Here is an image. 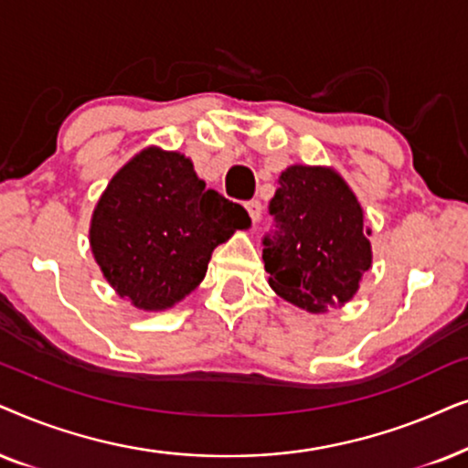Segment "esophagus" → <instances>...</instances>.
Returning a JSON list of instances; mask_svg holds the SVG:
<instances>
[{
    "mask_svg": "<svg viewBox=\"0 0 468 468\" xmlns=\"http://www.w3.org/2000/svg\"><path fill=\"white\" fill-rule=\"evenodd\" d=\"M246 209H248V216H250V220L254 224H257L261 220V216H263V205H261V201H248Z\"/></svg>",
    "mask_w": 468,
    "mask_h": 468,
    "instance_id": "esophagus-1",
    "label": "esophagus"
}]
</instances>
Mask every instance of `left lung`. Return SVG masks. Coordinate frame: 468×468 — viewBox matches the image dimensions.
<instances>
[{"label":"left lung","instance_id":"8db88e82","mask_svg":"<svg viewBox=\"0 0 468 468\" xmlns=\"http://www.w3.org/2000/svg\"><path fill=\"white\" fill-rule=\"evenodd\" d=\"M270 216L263 263L271 289L310 313L348 302L372 254L364 214L345 179L321 166H289L278 177Z\"/></svg>","mask_w":468,"mask_h":468}]
</instances>
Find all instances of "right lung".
<instances>
[{"instance_id":"1","label":"right lung","mask_w":468,"mask_h":468,"mask_svg":"<svg viewBox=\"0 0 468 468\" xmlns=\"http://www.w3.org/2000/svg\"><path fill=\"white\" fill-rule=\"evenodd\" d=\"M250 224L239 203L205 188L186 155L149 147L100 197L90 241L122 297L165 310L197 289L214 248Z\"/></svg>"}]
</instances>
